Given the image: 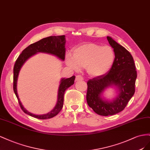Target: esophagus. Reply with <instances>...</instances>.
Wrapping results in <instances>:
<instances>
[{
  "label": "esophagus",
  "mask_w": 150,
  "mask_h": 150,
  "mask_svg": "<svg viewBox=\"0 0 150 150\" xmlns=\"http://www.w3.org/2000/svg\"><path fill=\"white\" fill-rule=\"evenodd\" d=\"M83 79L82 76L80 75H76V77H75V81H80V80H82Z\"/></svg>",
  "instance_id": "obj_1"
}]
</instances>
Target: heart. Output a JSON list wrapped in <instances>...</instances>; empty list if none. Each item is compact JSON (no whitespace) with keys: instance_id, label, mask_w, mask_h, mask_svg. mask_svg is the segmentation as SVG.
Segmentation results:
<instances>
[{"instance_id":"1","label":"heart","mask_w":150,"mask_h":150,"mask_svg":"<svg viewBox=\"0 0 150 150\" xmlns=\"http://www.w3.org/2000/svg\"><path fill=\"white\" fill-rule=\"evenodd\" d=\"M114 59L115 54L112 47L88 42L75 48L72 57L67 56L65 61L73 70L78 71L80 68H86L88 75L99 77L109 71Z\"/></svg>"}]
</instances>
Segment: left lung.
<instances>
[{"instance_id":"obj_1","label":"left lung","mask_w":150,"mask_h":150,"mask_svg":"<svg viewBox=\"0 0 150 150\" xmlns=\"http://www.w3.org/2000/svg\"><path fill=\"white\" fill-rule=\"evenodd\" d=\"M109 43L114 49L115 59L112 67L105 75L89 80L87 82V102L88 106L97 114L104 116L121 112L135 92L137 72L134 59L125 47L107 36ZM114 86L118 90V96L112 101L102 96L105 90Z\"/></svg>"}]
</instances>
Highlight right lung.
Here are the masks:
<instances>
[{
	"label": "right lung",
	"mask_w": 150,
	"mask_h": 150,
	"mask_svg": "<svg viewBox=\"0 0 150 150\" xmlns=\"http://www.w3.org/2000/svg\"><path fill=\"white\" fill-rule=\"evenodd\" d=\"M65 43L66 39L65 35L47 37L35 42V43L30 45L22 51V53L19 55L18 59H16L14 67L13 89L16 96L18 98L21 108L22 109L24 113L37 119H47L54 117L55 115H57L60 112L63 105V98L65 90L70 87L71 85H74L75 79V76H72L71 77L68 79L63 78L61 79L60 84H59L58 88L57 102L56 105L50 112L42 115L34 114L29 112L28 110L24 108L19 99L18 91H17V83H18V79L20 70L24 65V63L30 57H33V55L36 54L38 53H45L52 54L57 57L61 60L64 61L66 50Z\"/></svg>",
	"instance_id": "1"
}]
</instances>
